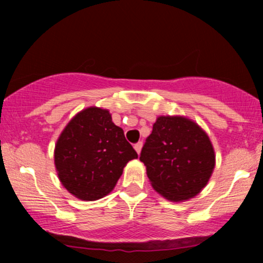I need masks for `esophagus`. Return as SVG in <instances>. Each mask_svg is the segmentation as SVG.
<instances>
[{
	"label": "esophagus",
	"instance_id": "1",
	"mask_svg": "<svg viewBox=\"0 0 263 263\" xmlns=\"http://www.w3.org/2000/svg\"><path fill=\"white\" fill-rule=\"evenodd\" d=\"M135 149H136V152H137L138 155H140L141 149H142V142H138V143L135 144Z\"/></svg>",
	"mask_w": 263,
	"mask_h": 263
}]
</instances>
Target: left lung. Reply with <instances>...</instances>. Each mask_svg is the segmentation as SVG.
Instances as JSON below:
<instances>
[{
    "label": "left lung",
    "instance_id": "obj_1",
    "mask_svg": "<svg viewBox=\"0 0 263 263\" xmlns=\"http://www.w3.org/2000/svg\"><path fill=\"white\" fill-rule=\"evenodd\" d=\"M140 159L153 189L176 203L198 195L215 168L209 136L185 116L157 117Z\"/></svg>",
    "mask_w": 263,
    "mask_h": 263
}]
</instances>
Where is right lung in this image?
I'll return each mask as SVG.
<instances>
[{
	"mask_svg": "<svg viewBox=\"0 0 263 263\" xmlns=\"http://www.w3.org/2000/svg\"><path fill=\"white\" fill-rule=\"evenodd\" d=\"M110 111L86 107L69 121L54 148V164L63 186L80 200L92 201L112 192L123 168L137 158Z\"/></svg>",
	"mask_w": 263,
	"mask_h": 263,
	"instance_id": "1",
	"label": "right lung"
}]
</instances>
